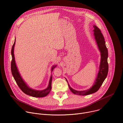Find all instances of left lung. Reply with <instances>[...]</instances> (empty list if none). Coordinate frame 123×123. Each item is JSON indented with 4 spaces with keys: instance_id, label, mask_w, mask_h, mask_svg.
<instances>
[{
    "instance_id": "left-lung-1",
    "label": "left lung",
    "mask_w": 123,
    "mask_h": 123,
    "mask_svg": "<svg viewBox=\"0 0 123 123\" xmlns=\"http://www.w3.org/2000/svg\"><path fill=\"white\" fill-rule=\"evenodd\" d=\"M94 36L97 44L98 47L101 53V61L99 66V70L96 77V79L92 86L89 89L85 91H79L74 90L69 85L67 80L66 79L69 88L71 91L75 94L79 95H86L96 92L99 90L104 81L106 79L109 70V65L108 63V49L106 46L105 39L100 30L96 26H93Z\"/></svg>"
}]
</instances>
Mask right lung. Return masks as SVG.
Returning a JSON list of instances; mask_svg holds the SVG:
<instances>
[{
	"label": "right lung",
	"instance_id": "1",
	"mask_svg": "<svg viewBox=\"0 0 123 123\" xmlns=\"http://www.w3.org/2000/svg\"><path fill=\"white\" fill-rule=\"evenodd\" d=\"M15 39L14 41V43L12 46V50H11V54L12 56V60L11 62V71H12V75L17 84L18 85L20 89L22 91V92H23L25 93L27 95H29L33 97H43L46 96L49 93V92L51 90L52 76H51L49 81L48 86L47 88H46L45 89L41 90V91H38V90H35L30 88L26 84L25 82L24 81V80L22 79V77H21L15 63L14 55V47L15 45ZM56 67V65H54L53 66H52L51 68L52 72Z\"/></svg>",
	"mask_w": 123,
	"mask_h": 123
}]
</instances>
